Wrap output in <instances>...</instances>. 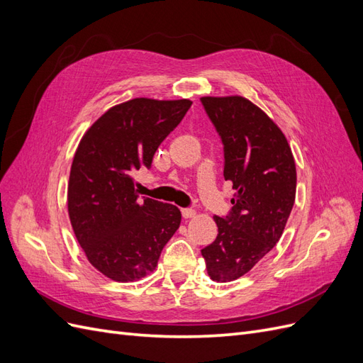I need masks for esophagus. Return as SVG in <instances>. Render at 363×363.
I'll use <instances>...</instances> for the list:
<instances>
[{
  "mask_svg": "<svg viewBox=\"0 0 363 363\" xmlns=\"http://www.w3.org/2000/svg\"><path fill=\"white\" fill-rule=\"evenodd\" d=\"M182 215H183V218H194L195 216V211L194 208H189V207H184V208H182Z\"/></svg>",
  "mask_w": 363,
  "mask_h": 363,
  "instance_id": "34e87169",
  "label": "esophagus"
}]
</instances>
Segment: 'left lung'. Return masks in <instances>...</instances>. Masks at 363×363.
I'll return each mask as SVG.
<instances>
[{"mask_svg":"<svg viewBox=\"0 0 363 363\" xmlns=\"http://www.w3.org/2000/svg\"><path fill=\"white\" fill-rule=\"evenodd\" d=\"M224 145V179L236 189L232 211L213 216L218 236L201 250L212 280L233 281L279 242L295 201L291 147L274 121L244 96H203Z\"/></svg>","mask_w":363,"mask_h":363,"instance_id":"1","label":"left lung"}]
</instances>
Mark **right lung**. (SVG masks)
<instances>
[{
	"instance_id": "right-lung-1",
	"label": "right lung",
	"mask_w": 363,
	"mask_h": 363,
	"mask_svg": "<svg viewBox=\"0 0 363 363\" xmlns=\"http://www.w3.org/2000/svg\"><path fill=\"white\" fill-rule=\"evenodd\" d=\"M192 101L135 98L98 118L82 138L68 183V212L84 255L115 281L155 271L182 221L179 207L139 199L133 174L152 157Z\"/></svg>"
}]
</instances>
